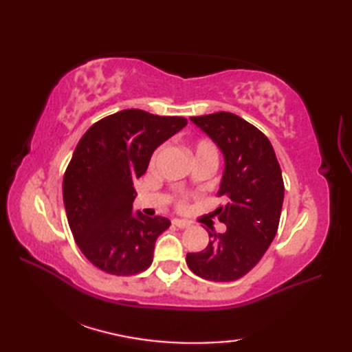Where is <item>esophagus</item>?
<instances>
[{"label": "esophagus", "instance_id": "obj_1", "mask_svg": "<svg viewBox=\"0 0 352 352\" xmlns=\"http://www.w3.org/2000/svg\"><path fill=\"white\" fill-rule=\"evenodd\" d=\"M172 223H174V226L178 227V228H188V227H190V222L189 221H184V219H174V221H172Z\"/></svg>", "mask_w": 352, "mask_h": 352}]
</instances>
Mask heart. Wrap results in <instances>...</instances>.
<instances>
[{"mask_svg":"<svg viewBox=\"0 0 352 352\" xmlns=\"http://www.w3.org/2000/svg\"><path fill=\"white\" fill-rule=\"evenodd\" d=\"M160 151L162 149L159 148L157 151L153 154L151 157V164H154L157 162V159H159L160 155ZM192 151H193V155H195V159H212L214 162H218V146H216L212 140L208 139H199L197 140L195 144L192 145ZM186 206V199L182 198L180 201H178V207H184Z\"/></svg>","mask_w":352,"mask_h":352,"instance_id":"b5f03b06","label":"heart"}]
</instances>
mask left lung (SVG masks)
<instances>
[{"mask_svg": "<svg viewBox=\"0 0 352 352\" xmlns=\"http://www.w3.org/2000/svg\"><path fill=\"white\" fill-rule=\"evenodd\" d=\"M193 124L212 138L226 159L216 208L227 226L210 233L206 250L189 252L193 274L210 281H234L256 266L276 234L284 199L280 163L271 142L245 119L228 111L193 116Z\"/></svg>", "mask_w": 352, "mask_h": 352, "instance_id": "8db88e82", "label": "left lung"}]
</instances>
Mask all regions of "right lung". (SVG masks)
I'll list each match as a JSON object with an SVG mask.
<instances>
[{"mask_svg":"<svg viewBox=\"0 0 352 352\" xmlns=\"http://www.w3.org/2000/svg\"><path fill=\"white\" fill-rule=\"evenodd\" d=\"M188 124L126 109L102 118L80 139L63 177V201L78 248L101 271L129 276L153 263L154 245L170 221L134 214V182L154 149Z\"/></svg>","mask_w":352,"mask_h":352,"instance_id":"add662e5","label":"right lung"}]
</instances>
